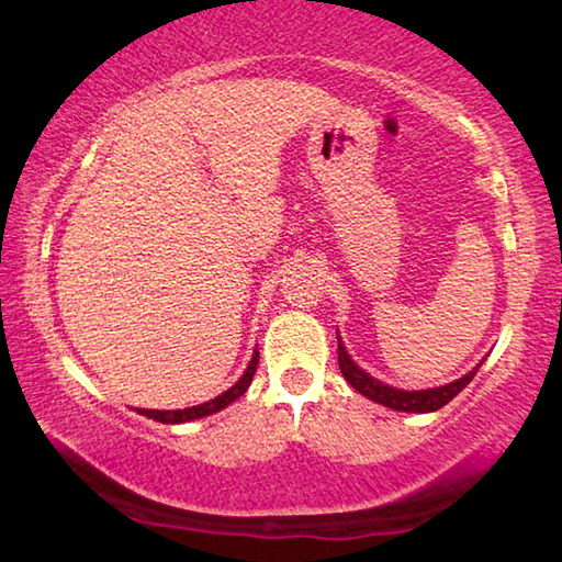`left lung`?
I'll return each mask as SVG.
<instances>
[{
	"mask_svg": "<svg viewBox=\"0 0 562 562\" xmlns=\"http://www.w3.org/2000/svg\"><path fill=\"white\" fill-rule=\"evenodd\" d=\"M338 366L342 378H346L352 387H356L360 395L370 397L372 402H380V405H385L390 409H397V412H435L441 409L447 405V402L454 400L461 390H464L471 380H474L476 370L474 368L471 372H467L464 378H459L457 382H449V385H441L435 390H419V392H405V390H395L390 385H382L380 380L370 378L366 370H360L356 362L350 360V356L342 348V342L338 338Z\"/></svg>",
	"mask_w": 562,
	"mask_h": 562,
	"instance_id": "8db88e82",
	"label": "left lung"
}]
</instances>
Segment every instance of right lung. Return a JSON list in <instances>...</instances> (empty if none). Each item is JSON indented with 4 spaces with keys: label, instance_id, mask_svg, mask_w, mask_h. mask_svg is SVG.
<instances>
[{
    "label": "right lung",
    "instance_id": "obj_1",
    "mask_svg": "<svg viewBox=\"0 0 562 562\" xmlns=\"http://www.w3.org/2000/svg\"><path fill=\"white\" fill-rule=\"evenodd\" d=\"M256 366H259V352H254L249 368H246L241 380L236 382L234 387L222 392L220 397L204 402V405L187 407V409H165V412L162 409H140V415L150 417L155 422H162V425H182V422H192V419H200V417H206V415H214V412L224 409L226 405H232L234 400H239L244 395L246 387L251 385V378H254V372H256Z\"/></svg>",
    "mask_w": 562,
    "mask_h": 562
}]
</instances>
